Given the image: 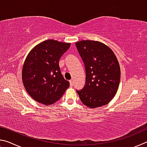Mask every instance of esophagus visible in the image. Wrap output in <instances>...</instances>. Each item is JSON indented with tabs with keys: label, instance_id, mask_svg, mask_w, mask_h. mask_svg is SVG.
Here are the masks:
<instances>
[{
	"label": "esophagus",
	"instance_id": "1",
	"mask_svg": "<svg viewBox=\"0 0 147 147\" xmlns=\"http://www.w3.org/2000/svg\"><path fill=\"white\" fill-rule=\"evenodd\" d=\"M70 82V85H71V86H73V85H74V82H73V80H70L69 81Z\"/></svg>",
	"mask_w": 147,
	"mask_h": 147
}]
</instances>
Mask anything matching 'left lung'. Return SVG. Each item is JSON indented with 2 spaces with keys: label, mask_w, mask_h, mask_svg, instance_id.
<instances>
[{
  "label": "left lung",
  "mask_w": 147,
  "mask_h": 147,
  "mask_svg": "<svg viewBox=\"0 0 147 147\" xmlns=\"http://www.w3.org/2000/svg\"><path fill=\"white\" fill-rule=\"evenodd\" d=\"M86 69V84L76 90L84 105L94 108L106 105L115 95L121 69L115 54L98 41L83 40L75 43Z\"/></svg>",
  "instance_id": "obj_1"
}]
</instances>
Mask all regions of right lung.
Here are the masks:
<instances>
[{
    "label": "right lung",
    "instance_id": "1",
    "mask_svg": "<svg viewBox=\"0 0 147 147\" xmlns=\"http://www.w3.org/2000/svg\"><path fill=\"white\" fill-rule=\"evenodd\" d=\"M71 44L49 39L30 52L24 61L22 78L31 97L39 103L51 105L60 98L70 83L65 80L59 60Z\"/></svg>",
    "mask_w": 147,
    "mask_h": 147
}]
</instances>
